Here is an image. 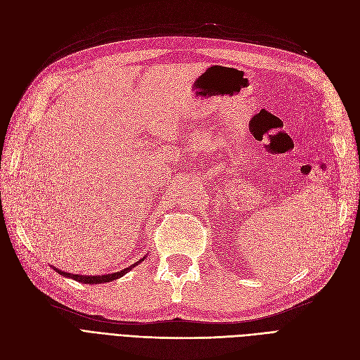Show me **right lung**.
Listing matches in <instances>:
<instances>
[{
  "instance_id": "add662e5",
  "label": "right lung",
  "mask_w": 360,
  "mask_h": 360,
  "mask_svg": "<svg viewBox=\"0 0 360 360\" xmlns=\"http://www.w3.org/2000/svg\"><path fill=\"white\" fill-rule=\"evenodd\" d=\"M146 258V257H144ZM144 258L143 259H139V261H136L135 264H132V266H129V267H126V269H123V270H120V271H115V274H110V275H94V276H84V275H72V274H68V271H61V270H58V269H56L58 274H61L63 276H66V278H72V279H75V281H78V282H82V284H103V282H111V281H114V279H118V278H122L124 274H127V271H130V269L132 267H135V266H138V263H141V261H144Z\"/></svg>"
}]
</instances>
